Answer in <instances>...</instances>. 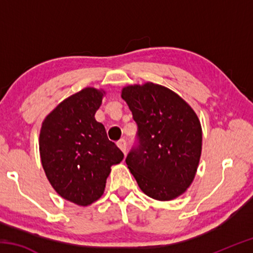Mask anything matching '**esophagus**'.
<instances>
[{
    "label": "esophagus",
    "mask_w": 253,
    "mask_h": 253,
    "mask_svg": "<svg viewBox=\"0 0 253 253\" xmlns=\"http://www.w3.org/2000/svg\"><path fill=\"white\" fill-rule=\"evenodd\" d=\"M117 146L119 147V149H121V151H122L124 154H126V151H127V143H126L125 139L119 140V142L117 143Z\"/></svg>",
    "instance_id": "esophagus-1"
}]
</instances>
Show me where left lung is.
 <instances>
[{"label": "left lung", "mask_w": 253, "mask_h": 253, "mask_svg": "<svg viewBox=\"0 0 253 253\" xmlns=\"http://www.w3.org/2000/svg\"><path fill=\"white\" fill-rule=\"evenodd\" d=\"M137 124L136 146L126 164L145 194L158 201L176 199L198 170L202 128L192 107L177 93L146 83L123 88Z\"/></svg>", "instance_id": "obj_1"}]
</instances>
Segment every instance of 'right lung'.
Segmentation results:
<instances>
[{"label":"right lung","mask_w":253,"mask_h":253,"mask_svg":"<svg viewBox=\"0 0 253 253\" xmlns=\"http://www.w3.org/2000/svg\"><path fill=\"white\" fill-rule=\"evenodd\" d=\"M104 93L88 87L68 97L45 117L40 130L41 163L50 184L81 207L100 199L110 168L124 158L95 119Z\"/></svg>","instance_id":"right-lung-1"}]
</instances>
